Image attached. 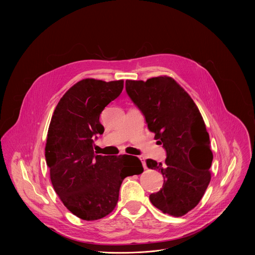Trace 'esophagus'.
I'll use <instances>...</instances> for the list:
<instances>
[{
    "mask_svg": "<svg viewBox=\"0 0 255 255\" xmlns=\"http://www.w3.org/2000/svg\"><path fill=\"white\" fill-rule=\"evenodd\" d=\"M139 159H140V160H141V162H142L143 168H144V169H146V168H147V166H146V163H145V158H144V156H139Z\"/></svg>",
    "mask_w": 255,
    "mask_h": 255,
    "instance_id": "esophagus-1",
    "label": "esophagus"
}]
</instances>
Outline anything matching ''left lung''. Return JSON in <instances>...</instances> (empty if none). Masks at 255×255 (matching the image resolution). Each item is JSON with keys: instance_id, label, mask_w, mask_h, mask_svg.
Returning <instances> with one entry per match:
<instances>
[{"instance_id": "8db88e82", "label": "left lung", "mask_w": 255, "mask_h": 255, "mask_svg": "<svg viewBox=\"0 0 255 255\" xmlns=\"http://www.w3.org/2000/svg\"><path fill=\"white\" fill-rule=\"evenodd\" d=\"M126 92L166 152L163 163L147 159L163 176L162 189L149 196L154 207L174 217L194 209L211 180L213 153L198 107L173 79L126 81Z\"/></svg>"}]
</instances>
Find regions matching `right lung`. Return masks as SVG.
<instances>
[{"label": "right lung", "mask_w": 255, "mask_h": 255, "mask_svg": "<svg viewBox=\"0 0 255 255\" xmlns=\"http://www.w3.org/2000/svg\"><path fill=\"white\" fill-rule=\"evenodd\" d=\"M123 87L122 80H83L63 95L50 121L45 159L51 183L63 205L83 220L110 214L123 179L143 171L136 156L94 153V140L105 130L100 115Z\"/></svg>", "instance_id": "1"}]
</instances>
